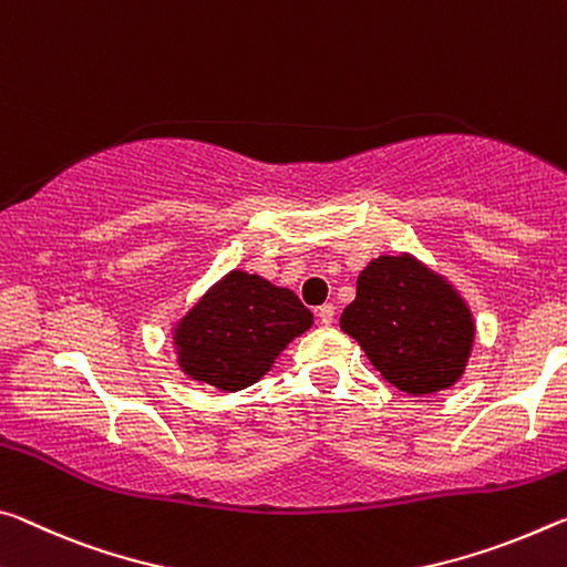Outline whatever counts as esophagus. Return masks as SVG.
I'll return each mask as SVG.
<instances>
[{"label": "esophagus", "mask_w": 567, "mask_h": 567, "mask_svg": "<svg viewBox=\"0 0 567 567\" xmlns=\"http://www.w3.org/2000/svg\"><path fill=\"white\" fill-rule=\"evenodd\" d=\"M332 316H336V308H332L330 302L320 305V308H318V318H320L322 326H330V322H332Z\"/></svg>", "instance_id": "1"}]
</instances>
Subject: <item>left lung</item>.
I'll return each instance as SVG.
<instances>
[{"label":"left lung","mask_w":567,"mask_h":567,"mask_svg":"<svg viewBox=\"0 0 567 567\" xmlns=\"http://www.w3.org/2000/svg\"><path fill=\"white\" fill-rule=\"evenodd\" d=\"M340 328L396 389L424 396L464 373L474 343L472 312L442 277L409 255L379 257L358 275Z\"/></svg>","instance_id":"8db88e82"}]
</instances>
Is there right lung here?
Instances as JSON below:
<instances>
[{
	"label": "right lung",
	"instance_id": "obj_1",
	"mask_svg": "<svg viewBox=\"0 0 567 567\" xmlns=\"http://www.w3.org/2000/svg\"><path fill=\"white\" fill-rule=\"evenodd\" d=\"M310 326L312 312L292 290L235 269L178 322L174 343L186 375L239 391L262 379Z\"/></svg>",
	"mask_w": 567,
	"mask_h": 567
}]
</instances>
